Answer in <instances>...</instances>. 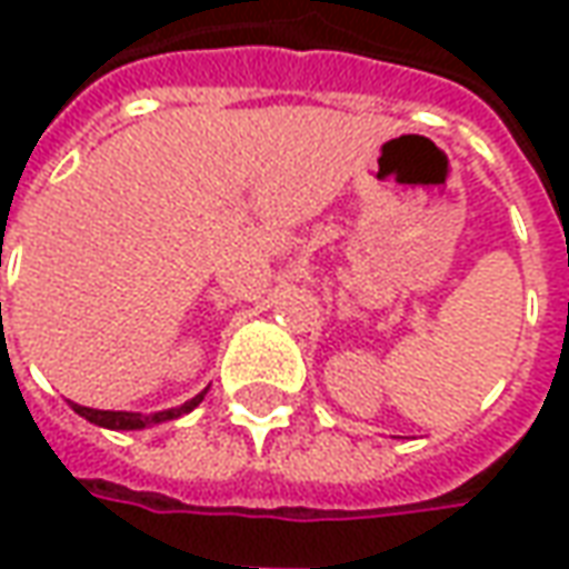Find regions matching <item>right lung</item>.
Wrapping results in <instances>:
<instances>
[{
    "instance_id": "add662e5",
    "label": "right lung",
    "mask_w": 569,
    "mask_h": 569,
    "mask_svg": "<svg viewBox=\"0 0 569 569\" xmlns=\"http://www.w3.org/2000/svg\"><path fill=\"white\" fill-rule=\"evenodd\" d=\"M202 395H206V391H202ZM202 395H197L193 400H188V403H181V407L153 412V416H141V412H110V409H89V407H79V403H73V409H77L82 419L101 425V428H113V431H134V428H147V425L169 422V419L184 416V412H190L193 407H200Z\"/></svg>"
}]
</instances>
